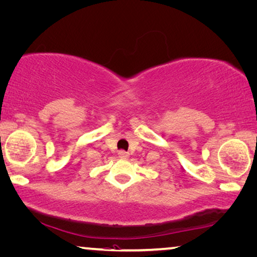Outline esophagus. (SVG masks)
Segmentation results:
<instances>
[{
	"label": "esophagus",
	"mask_w": 257,
	"mask_h": 257,
	"mask_svg": "<svg viewBox=\"0 0 257 257\" xmlns=\"http://www.w3.org/2000/svg\"><path fill=\"white\" fill-rule=\"evenodd\" d=\"M118 156H119L120 159H127L128 153L125 152V151H119V152H118Z\"/></svg>",
	"instance_id": "obj_1"
}]
</instances>
